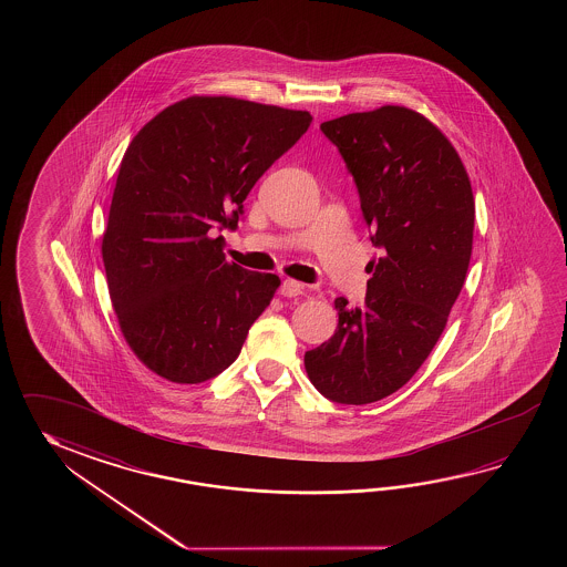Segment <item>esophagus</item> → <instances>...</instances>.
<instances>
[{
    "label": "esophagus",
    "instance_id": "34e87169",
    "mask_svg": "<svg viewBox=\"0 0 567 567\" xmlns=\"http://www.w3.org/2000/svg\"><path fill=\"white\" fill-rule=\"evenodd\" d=\"M279 291H281V296H286V298H296V296H300L301 291H303V284L296 281V279H284Z\"/></svg>",
    "mask_w": 567,
    "mask_h": 567
}]
</instances>
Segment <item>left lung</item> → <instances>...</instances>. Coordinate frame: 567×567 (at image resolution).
Segmentation results:
<instances>
[{
  "instance_id": "obj_1",
  "label": "left lung",
  "mask_w": 567,
  "mask_h": 567,
  "mask_svg": "<svg viewBox=\"0 0 567 567\" xmlns=\"http://www.w3.org/2000/svg\"><path fill=\"white\" fill-rule=\"evenodd\" d=\"M320 130L354 176L381 257L364 306L337 298V332L303 367L326 399L364 405L405 385L442 337L471 264L474 194L456 147L413 109L349 113Z\"/></svg>"
}]
</instances>
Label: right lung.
Instances as JSON below:
<instances>
[{"label": "right lung", "mask_w": 567, "mask_h": 567, "mask_svg": "<svg viewBox=\"0 0 567 567\" xmlns=\"http://www.w3.org/2000/svg\"><path fill=\"white\" fill-rule=\"evenodd\" d=\"M308 111L193 95L159 111L121 159L101 255L121 334L157 377L194 385L239 357L278 276L227 261L217 229L310 127Z\"/></svg>", "instance_id": "right-lung-1"}]
</instances>
